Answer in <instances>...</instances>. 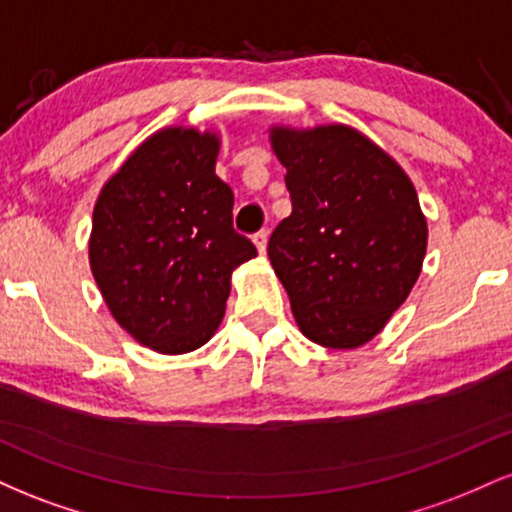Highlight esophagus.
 Returning <instances> with one entry per match:
<instances>
[{"instance_id":"esophagus-1","label":"esophagus","mask_w":512,"mask_h":512,"mask_svg":"<svg viewBox=\"0 0 512 512\" xmlns=\"http://www.w3.org/2000/svg\"><path fill=\"white\" fill-rule=\"evenodd\" d=\"M267 238H269L267 231L255 233V238H252V243H255V248H257V252H260V255H264V252H267Z\"/></svg>"}]
</instances>
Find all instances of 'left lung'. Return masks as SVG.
Here are the masks:
<instances>
[{"label":"left lung","instance_id":"8db88e82","mask_svg":"<svg viewBox=\"0 0 512 512\" xmlns=\"http://www.w3.org/2000/svg\"><path fill=\"white\" fill-rule=\"evenodd\" d=\"M291 216L267 245L296 325L349 351L383 332L424 267L428 223L404 168L358 129L269 127Z\"/></svg>","mask_w":512,"mask_h":512}]
</instances>
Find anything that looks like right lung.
<instances>
[{
    "label": "right lung",
    "instance_id": "right-lung-1",
    "mask_svg": "<svg viewBox=\"0 0 512 512\" xmlns=\"http://www.w3.org/2000/svg\"><path fill=\"white\" fill-rule=\"evenodd\" d=\"M219 149L216 129H158L93 204V279L117 325L158 354L207 344L226 313L233 269L257 257L233 231V192L216 175Z\"/></svg>",
    "mask_w": 512,
    "mask_h": 512
}]
</instances>
